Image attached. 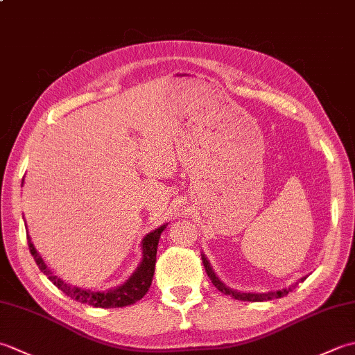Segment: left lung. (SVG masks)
Returning <instances> with one entry per match:
<instances>
[{
	"label": "left lung",
	"mask_w": 355,
	"mask_h": 355,
	"mask_svg": "<svg viewBox=\"0 0 355 355\" xmlns=\"http://www.w3.org/2000/svg\"><path fill=\"white\" fill-rule=\"evenodd\" d=\"M203 265H205V269H206V274L207 277H209L212 284L215 288H217L220 293H223L226 295H231L232 298H235V300H241V302H265V300H272V298H280L283 295H286L289 291H293L295 286L289 288V289H282V291H275V293H265V294H255V293H237V291H232L226 288L223 283H221L218 280V277H215L214 270L211 269V265L209 261H207L205 257H203ZM304 280V279H302Z\"/></svg>",
	"instance_id": "8db88e82"
}]
</instances>
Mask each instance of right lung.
<instances>
[{"label":"right lung","instance_id":"add662e5","mask_svg":"<svg viewBox=\"0 0 355 355\" xmlns=\"http://www.w3.org/2000/svg\"><path fill=\"white\" fill-rule=\"evenodd\" d=\"M164 227L166 225L155 229L154 232H150L144 237L143 261L135 270V274L132 275L126 283L121 284V286L106 291V293H92V291H83L78 288L67 286L64 282L52 275V272L47 269L43 259H41L37 251H35L31 239L29 237L27 239H29V251L41 272H43L47 279L51 280L60 291H62L67 297H71L80 303L90 304V306H95V308H124V306H130V304H134L138 300H141V298L146 295V293L149 291L152 284V277H154V272H155L158 240H159V235H162V232L164 231Z\"/></svg>","mask_w":355,"mask_h":355}]
</instances>
